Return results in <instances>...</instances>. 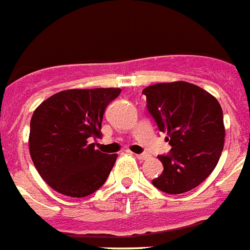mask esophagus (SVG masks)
I'll use <instances>...</instances> for the list:
<instances>
[{
  "mask_svg": "<svg viewBox=\"0 0 250 250\" xmlns=\"http://www.w3.org/2000/svg\"><path fill=\"white\" fill-rule=\"evenodd\" d=\"M147 156H148L147 153H138V155H135V157H137L138 160H146Z\"/></svg>",
  "mask_w": 250,
  "mask_h": 250,
  "instance_id": "34e87169",
  "label": "esophagus"
}]
</instances>
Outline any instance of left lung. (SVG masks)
Returning <instances> with one entry per match:
<instances>
[{"label": "left lung", "mask_w": 250, "mask_h": 250, "mask_svg": "<svg viewBox=\"0 0 250 250\" xmlns=\"http://www.w3.org/2000/svg\"><path fill=\"white\" fill-rule=\"evenodd\" d=\"M147 111L171 149L160 155L164 171L152 181L160 191L187 192L209 177L225 143L223 112L218 101L204 89L185 83H163L142 91Z\"/></svg>", "instance_id": "8db88e82"}]
</instances>
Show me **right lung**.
I'll return each mask as SVG.
<instances>
[{
  "mask_svg": "<svg viewBox=\"0 0 250 250\" xmlns=\"http://www.w3.org/2000/svg\"><path fill=\"white\" fill-rule=\"evenodd\" d=\"M121 89H72L47 98L31 120L29 152L36 169L59 193L85 197L104 185L117 155L95 149L107 105Z\"/></svg>",
  "mask_w": 250,
  "mask_h": 250,
  "instance_id": "obj_1",
  "label": "right lung"
}]
</instances>
